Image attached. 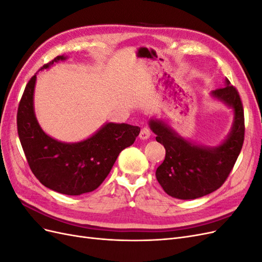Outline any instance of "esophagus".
Listing matches in <instances>:
<instances>
[{
    "label": "esophagus",
    "mask_w": 262,
    "mask_h": 262,
    "mask_svg": "<svg viewBox=\"0 0 262 262\" xmlns=\"http://www.w3.org/2000/svg\"><path fill=\"white\" fill-rule=\"evenodd\" d=\"M150 129L149 128H147V126H144L143 129L141 130V132H140V139H142V140H147L149 137H150Z\"/></svg>",
    "instance_id": "obj_1"
}]
</instances>
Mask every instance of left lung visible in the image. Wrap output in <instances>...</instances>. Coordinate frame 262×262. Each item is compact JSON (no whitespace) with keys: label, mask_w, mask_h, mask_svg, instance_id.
I'll list each match as a JSON object with an SVG mask.
<instances>
[{"label":"left lung","mask_w":262,"mask_h":262,"mask_svg":"<svg viewBox=\"0 0 262 262\" xmlns=\"http://www.w3.org/2000/svg\"><path fill=\"white\" fill-rule=\"evenodd\" d=\"M211 96L233 109L234 120L226 139L217 146L196 144L182 138L163 120L150 119L149 128L164 145L166 156L156 169V179L168 195L191 200L217 190L232 171L245 136L244 110L238 92L225 78V86Z\"/></svg>","instance_id":"8db88e82"}]
</instances>
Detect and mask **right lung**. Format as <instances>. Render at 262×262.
I'll return each mask as SVG.
<instances>
[{"mask_svg": "<svg viewBox=\"0 0 262 262\" xmlns=\"http://www.w3.org/2000/svg\"><path fill=\"white\" fill-rule=\"evenodd\" d=\"M58 55L39 71L67 60ZM37 75L27 83L17 110V131L31 171L53 191L80 195L94 191L106 179L118 155L132 145L140 128L126 123L107 122L89 139L66 143L49 137L39 125L34 109Z\"/></svg>", "mask_w": 262, "mask_h": 262, "instance_id": "add662e5", "label": "right lung"}]
</instances>
